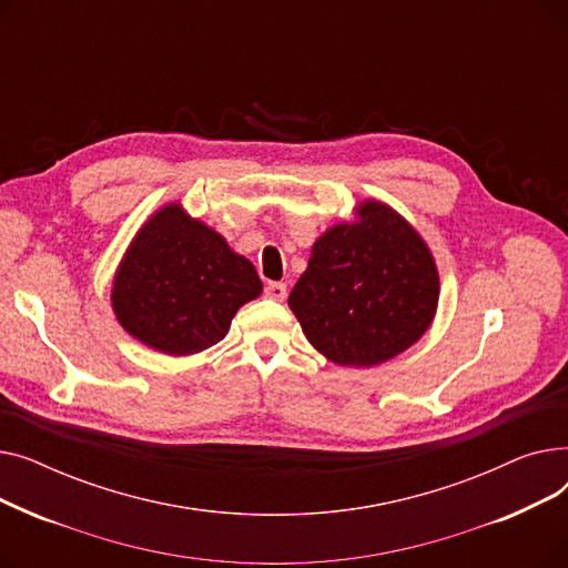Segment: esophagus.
Returning <instances> with one entry per match:
<instances>
[{
    "label": "esophagus",
    "mask_w": 568,
    "mask_h": 568,
    "mask_svg": "<svg viewBox=\"0 0 568 568\" xmlns=\"http://www.w3.org/2000/svg\"><path fill=\"white\" fill-rule=\"evenodd\" d=\"M264 296H266V300H272V302H283L287 296V287H285V283H276V281L266 283Z\"/></svg>",
    "instance_id": "obj_1"
}]
</instances>
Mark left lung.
Returning a JSON list of instances; mask_svg holds the SVG:
<instances>
[{"label": "left lung", "instance_id": "1", "mask_svg": "<svg viewBox=\"0 0 568 568\" xmlns=\"http://www.w3.org/2000/svg\"><path fill=\"white\" fill-rule=\"evenodd\" d=\"M356 214L317 239L287 304L326 359L364 368L426 334L439 278L426 242L392 206L366 200Z\"/></svg>", "mask_w": 568, "mask_h": 568}]
</instances>
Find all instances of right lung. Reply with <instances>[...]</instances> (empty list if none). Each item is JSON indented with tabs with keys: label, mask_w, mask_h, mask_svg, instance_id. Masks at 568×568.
Instances as JSON below:
<instances>
[{
	"label": "right lung",
	"mask_w": 568,
	"mask_h": 568,
	"mask_svg": "<svg viewBox=\"0 0 568 568\" xmlns=\"http://www.w3.org/2000/svg\"><path fill=\"white\" fill-rule=\"evenodd\" d=\"M260 292L255 266L174 202L135 234L116 268L112 308L140 343L186 356L223 341L234 313Z\"/></svg>",
	"instance_id": "1"
}]
</instances>
